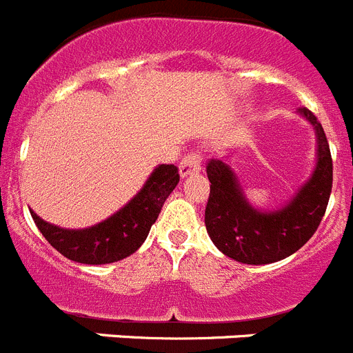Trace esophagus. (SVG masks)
<instances>
[{"instance_id":"esophagus-1","label":"esophagus","mask_w":353,"mask_h":353,"mask_svg":"<svg viewBox=\"0 0 353 353\" xmlns=\"http://www.w3.org/2000/svg\"><path fill=\"white\" fill-rule=\"evenodd\" d=\"M199 171H201V154L199 152H189L180 161V174L187 176V174L199 173Z\"/></svg>"}]
</instances>
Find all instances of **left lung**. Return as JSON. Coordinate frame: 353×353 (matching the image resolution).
I'll use <instances>...</instances> for the list:
<instances>
[{"label":"left lung","mask_w":353,"mask_h":353,"mask_svg":"<svg viewBox=\"0 0 353 353\" xmlns=\"http://www.w3.org/2000/svg\"><path fill=\"white\" fill-rule=\"evenodd\" d=\"M299 113L316 129L318 164L310 182L283 210L265 214L249 207L228 164L217 159L207 162L210 194L205 226L217 249L240 263L285 260L299 251L322 223L332 191V157L322 123L307 108H301Z\"/></svg>","instance_id":"1"}]
</instances>
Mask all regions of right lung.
Here are the masks:
<instances>
[{"instance_id":"right-lung-1","label":"right lung","mask_w":353,"mask_h":353,"mask_svg":"<svg viewBox=\"0 0 353 353\" xmlns=\"http://www.w3.org/2000/svg\"><path fill=\"white\" fill-rule=\"evenodd\" d=\"M180 180L179 168L162 164L130 203L111 215L104 223L86 230H63L46 223L31 212V217L49 244L65 258L77 263H113L138 251L150 228L157 221L168 196Z\"/></svg>"}]
</instances>
